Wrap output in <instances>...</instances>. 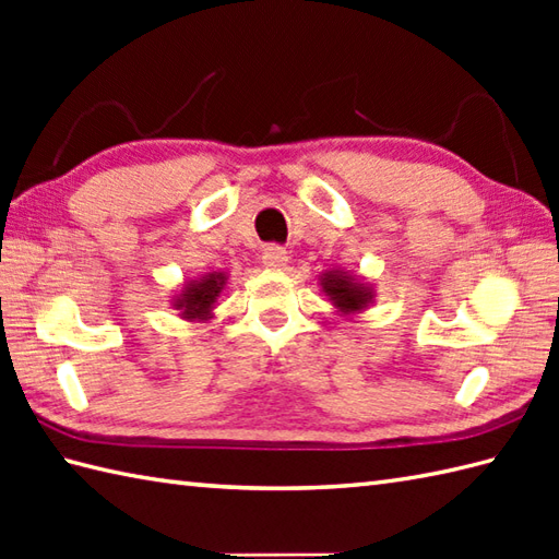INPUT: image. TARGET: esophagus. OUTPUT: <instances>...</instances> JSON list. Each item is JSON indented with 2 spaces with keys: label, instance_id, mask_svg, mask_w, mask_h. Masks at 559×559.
Instances as JSON below:
<instances>
[{
  "label": "esophagus",
  "instance_id": "1",
  "mask_svg": "<svg viewBox=\"0 0 559 559\" xmlns=\"http://www.w3.org/2000/svg\"><path fill=\"white\" fill-rule=\"evenodd\" d=\"M261 261H264L266 269H283V266H286V261H288V254H286V249H283V247L271 245V247L264 249Z\"/></svg>",
  "mask_w": 559,
  "mask_h": 559
}]
</instances>
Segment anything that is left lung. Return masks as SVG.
<instances>
[{"label":"left lung","mask_w":559,"mask_h":559,"mask_svg":"<svg viewBox=\"0 0 559 559\" xmlns=\"http://www.w3.org/2000/svg\"><path fill=\"white\" fill-rule=\"evenodd\" d=\"M319 286L326 295V300L334 305L341 317H355L365 312L374 302V286L362 276L346 269H326L319 276Z\"/></svg>","instance_id":"obj_1"}]
</instances>
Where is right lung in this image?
I'll use <instances>...</instances> for the list:
<instances>
[{
	"mask_svg": "<svg viewBox=\"0 0 559 559\" xmlns=\"http://www.w3.org/2000/svg\"><path fill=\"white\" fill-rule=\"evenodd\" d=\"M228 283V273L225 271H209L201 273L199 278L187 281L180 293L170 298L173 310H177L180 319L187 322H209L213 317V307H216L221 293Z\"/></svg>",
	"mask_w": 559,
	"mask_h": 559,
	"instance_id": "add662e5",
	"label": "right lung"
}]
</instances>
